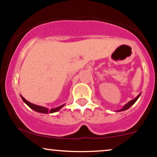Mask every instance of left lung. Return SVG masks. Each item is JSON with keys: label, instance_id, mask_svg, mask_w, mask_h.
<instances>
[{"label": "left lung", "instance_id": "1", "mask_svg": "<svg viewBox=\"0 0 157 157\" xmlns=\"http://www.w3.org/2000/svg\"><path fill=\"white\" fill-rule=\"evenodd\" d=\"M140 94H139V95H138L137 97L135 98V99L132 100V101H130V102H128V103H127V104L126 105H125V106H124V107L122 108L121 109L118 110V112H121V111H124V110H126V109H128L129 108H130V106H132V105H133L134 104H135V103H136V101H137V100H138V98H139V96H140Z\"/></svg>", "mask_w": 157, "mask_h": 157}]
</instances>
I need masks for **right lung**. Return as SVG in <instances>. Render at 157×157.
<instances>
[{"label":"right lung","mask_w":157,"mask_h":157,"mask_svg":"<svg viewBox=\"0 0 157 157\" xmlns=\"http://www.w3.org/2000/svg\"><path fill=\"white\" fill-rule=\"evenodd\" d=\"M21 97L22 100L24 101V102L27 105V106H29V107L31 108L32 109L35 110V111L38 112V113H56V112L59 111V110L61 109L62 107H63L64 105H62V106H59V107H56L55 108V109H48L47 108L45 107H43V106H38V105H35L33 104H31L30 102H29V101H27V100L25 99V98L22 97L21 95Z\"/></svg>","instance_id":"add662e5"}]
</instances>
